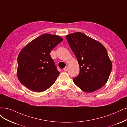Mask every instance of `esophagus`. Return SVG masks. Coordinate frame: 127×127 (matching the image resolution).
<instances>
[{"instance_id":"34e87169","label":"esophagus","mask_w":127,"mask_h":127,"mask_svg":"<svg viewBox=\"0 0 127 127\" xmlns=\"http://www.w3.org/2000/svg\"><path fill=\"white\" fill-rule=\"evenodd\" d=\"M63 70H64V71H67V70H68V67H65L63 69Z\"/></svg>"}]
</instances>
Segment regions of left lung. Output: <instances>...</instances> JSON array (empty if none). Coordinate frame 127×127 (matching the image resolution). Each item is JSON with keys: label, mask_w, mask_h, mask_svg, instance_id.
Masks as SVG:
<instances>
[{"label": "left lung", "mask_w": 127, "mask_h": 127, "mask_svg": "<svg viewBox=\"0 0 127 127\" xmlns=\"http://www.w3.org/2000/svg\"><path fill=\"white\" fill-rule=\"evenodd\" d=\"M66 37L80 69L78 75L73 79L75 84L86 93L103 87L108 80L112 66L105 46L82 32L69 34Z\"/></svg>", "instance_id": "1"}]
</instances>
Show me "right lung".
I'll use <instances>...</instances> for the list:
<instances>
[{
  "mask_svg": "<svg viewBox=\"0 0 127 127\" xmlns=\"http://www.w3.org/2000/svg\"><path fill=\"white\" fill-rule=\"evenodd\" d=\"M63 40L60 36L44 33L21 50L17 75L22 84L35 92H44L53 85L60 72L50 53Z\"/></svg>",
  "mask_w": 127,
  "mask_h": 127,
  "instance_id": "right-lung-1",
  "label": "right lung"
}]
</instances>
